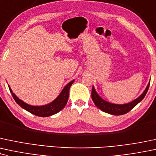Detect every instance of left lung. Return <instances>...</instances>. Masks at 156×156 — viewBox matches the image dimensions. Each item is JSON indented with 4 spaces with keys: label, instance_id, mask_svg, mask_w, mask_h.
I'll return each instance as SVG.
<instances>
[{
    "label": "left lung",
    "instance_id": "8db88e82",
    "mask_svg": "<svg viewBox=\"0 0 156 156\" xmlns=\"http://www.w3.org/2000/svg\"><path fill=\"white\" fill-rule=\"evenodd\" d=\"M149 86L150 83H148L147 88L144 90V92L142 93L137 99L132 101V102L128 103V104L116 105L106 102V101L102 99L98 94H97V93L96 92V91H95L94 86L92 87V91H91V98H92V100L94 103L95 104V105H96L99 109H100L101 110H102L103 112H105L107 113L111 114V115H121L127 113V112L130 111L131 110H132L139 102H141L142 99H144V97H145L146 94H147L148 91V89H149Z\"/></svg>",
    "mask_w": 156,
    "mask_h": 156
}]
</instances>
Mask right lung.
Masks as SVG:
<instances>
[{
  "instance_id": "add662e5",
  "label": "right lung",
  "mask_w": 156,
  "mask_h": 156,
  "mask_svg": "<svg viewBox=\"0 0 156 156\" xmlns=\"http://www.w3.org/2000/svg\"><path fill=\"white\" fill-rule=\"evenodd\" d=\"M74 82V80L68 83L64 88L62 92L58 96V97L56 99H54L52 102L49 103V104L43 106H32L30 105L26 104L23 101L18 98L14 93L12 92V89L9 87V90L12 92L13 98L14 99L15 102L20 105L21 108H22L27 111L30 112V113L35 115L39 117H48V116H51L54 114L57 113L60 110H62L66 105L67 100H68L69 97V91H70V88L72 84Z\"/></svg>"
}]
</instances>
